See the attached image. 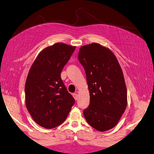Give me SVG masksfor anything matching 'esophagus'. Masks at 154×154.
Here are the masks:
<instances>
[{
	"label": "esophagus",
	"instance_id": "34e87169",
	"mask_svg": "<svg viewBox=\"0 0 154 154\" xmlns=\"http://www.w3.org/2000/svg\"><path fill=\"white\" fill-rule=\"evenodd\" d=\"M73 97H74V99H75V100H77V98H78L77 93H73Z\"/></svg>",
	"mask_w": 154,
	"mask_h": 154
}]
</instances>
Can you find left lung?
I'll list each match as a JSON object with an SVG mask.
<instances>
[{
    "label": "left lung",
    "mask_w": 154,
    "mask_h": 154,
    "mask_svg": "<svg viewBox=\"0 0 154 154\" xmlns=\"http://www.w3.org/2000/svg\"><path fill=\"white\" fill-rule=\"evenodd\" d=\"M78 59L85 69L90 93L84 117L96 130H109L118 123L127 106L122 68L109 49L95 43L81 47Z\"/></svg>",
    "instance_id": "1"
}]
</instances>
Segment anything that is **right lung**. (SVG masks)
Segmentation results:
<instances>
[{
    "label": "right lung",
    "instance_id": "right-lung-1",
    "mask_svg": "<svg viewBox=\"0 0 154 154\" xmlns=\"http://www.w3.org/2000/svg\"><path fill=\"white\" fill-rule=\"evenodd\" d=\"M75 49V47L62 43L47 47L38 54L27 76V110L45 128L52 129L64 122L75 102L61 78Z\"/></svg>",
    "mask_w": 154,
    "mask_h": 154
}]
</instances>
